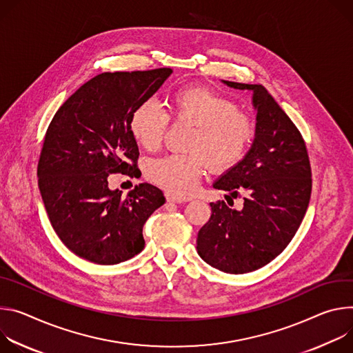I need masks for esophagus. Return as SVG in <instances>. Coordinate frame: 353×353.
<instances>
[{
    "label": "esophagus",
    "mask_w": 353,
    "mask_h": 353,
    "mask_svg": "<svg viewBox=\"0 0 353 353\" xmlns=\"http://www.w3.org/2000/svg\"><path fill=\"white\" fill-rule=\"evenodd\" d=\"M167 202H170V203H183L185 201H182V199H176V198H172V196H170V194H167Z\"/></svg>",
    "instance_id": "esophagus-1"
}]
</instances>
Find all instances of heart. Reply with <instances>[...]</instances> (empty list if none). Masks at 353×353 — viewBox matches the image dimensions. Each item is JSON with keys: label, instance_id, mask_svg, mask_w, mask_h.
Instances as JSON below:
<instances>
[{"label": "heart", "instance_id": "heart-1", "mask_svg": "<svg viewBox=\"0 0 353 353\" xmlns=\"http://www.w3.org/2000/svg\"><path fill=\"white\" fill-rule=\"evenodd\" d=\"M174 122L193 126L188 150L152 159L145 167L151 182L172 196L186 198L196 189L208 164L221 172L243 160L255 137V123L228 98L206 88L189 87L170 98ZM170 125V114L154 99L140 102L130 116V132L145 150L159 148Z\"/></svg>", "mask_w": 353, "mask_h": 353}]
</instances>
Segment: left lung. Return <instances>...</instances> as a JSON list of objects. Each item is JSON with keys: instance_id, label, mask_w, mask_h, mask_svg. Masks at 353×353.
Segmentation results:
<instances>
[{"instance_id": "8db88e82", "label": "left lung", "mask_w": 353, "mask_h": 353, "mask_svg": "<svg viewBox=\"0 0 353 353\" xmlns=\"http://www.w3.org/2000/svg\"><path fill=\"white\" fill-rule=\"evenodd\" d=\"M223 83L252 92L255 139L244 159L213 183L231 196L244 192V208L210 203L196 248L210 266L239 275L265 266L289 245L308 208L311 167L299 129L265 87Z\"/></svg>"}]
</instances>
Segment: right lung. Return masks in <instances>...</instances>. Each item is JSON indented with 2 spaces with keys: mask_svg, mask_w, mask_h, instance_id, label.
<instances>
[{
  "mask_svg": "<svg viewBox=\"0 0 353 353\" xmlns=\"http://www.w3.org/2000/svg\"><path fill=\"white\" fill-rule=\"evenodd\" d=\"M171 74V68L102 72L59 108L48 128L39 189L59 239L83 259L114 265L137 255L144 248V223L165 203L150 183L122 198L119 189H109L108 176L139 175L130 116Z\"/></svg>",
  "mask_w": 353,
  "mask_h": 353,
  "instance_id": "obj_1",
  "label": "right lung"
}]
</instances>
